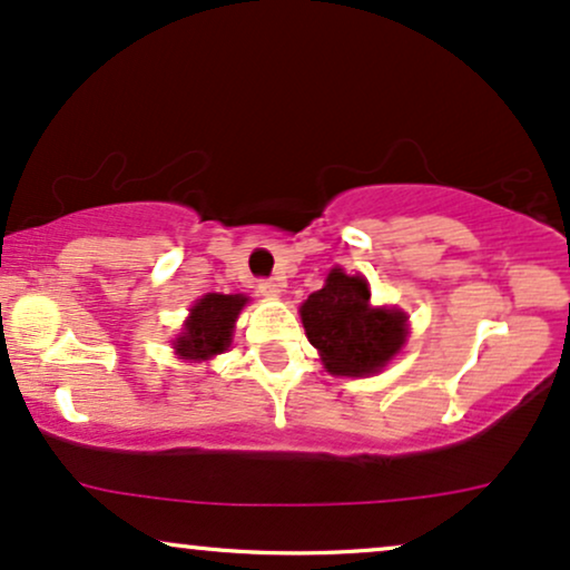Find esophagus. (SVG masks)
Returning <instances> with one entry per match:
<instances>
[{
  "label": "esophagus",
  "instance_id": "1",
  "mask_svg": "<svg viewBox=\"0 0 570 570\" xmlns=\"http://www.w3.org/2000/svg\"><path fill=\"white\" fill-rule=\"evenodd\" d=\"M258 293H262V296H269V298L279 296V293H283V279L279 277L262 279V283H258Z\"/></svg>",
  "mask_w": 570,
  "mask_h": 570
}]
</instances>
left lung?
<instances>
[{
    "instance_id": "left-lung-1",
    "label": "left lung",
    "mask_w": 570,
    "mask_h": 570,
    "mask_svg": "<svg viewBox=\"0 0 570 570\" xmlns=\"http://www.w3.org/2000/svg\"><path fill=\"white\" fill-rule=\"evenodd\" d=\"M301 322L330 375H375L406 341V314L370 306L367 279L338 266L330 269L325 287L304 301Z\"/></svg>"
}]
</instances>
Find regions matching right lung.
<instances>
[{"instance_id": "1", "label": "right lung", "mask_w": 570, "mask_h": 570, "mask_svg": "<svg viewBox=\"0 0 570 570\" xmlns=\"http://www.w3.org/2000/svg\"><path fill=\"white\" fill-rule=\"evenodd\" d=\"M248 298L235 293V296H222V293H208L198 304L189 308L179 338L174 341V348L181 360L206 362L210 356H219L229 348L232 330L240 317L243 306Z\"/></svg>"}]
</instances>
